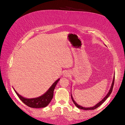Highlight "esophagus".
Here are the masks:
<instances>
[{
  "label": "esophagus",
  "instance_id": "34e87169",
  "mask_svg": "<svg viewBox=\"0 0 125 125\" xmlns=\"http://www.w3.org/2000/svg\"><path fill=\"white\" fill-rule=\"evenodd\" d=\"M70 73L69 71H65L63 74V76L64 77H69V76H70Z\"/></svg>",
  "mask_w": 125,
  "mask_h": 125
}]
</instances>
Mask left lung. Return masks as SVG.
<instances>
[{
  "label": "left lung",
  "mask_w": 125,
  "mask_h": 125,
  "mask_svg": "<svg viewBox=\"0 0 125 125\" xmlns=\"http://www.w3.org/2000/svg\"><path fill=\"white\" fill-rule=\"evenodd\" d=\"M115 78V75H114V78H113V83H112V84H111V87H110V90H109V92H108V93L106 95V96L101 101H100L99 103H98L97 104H96V105H95V106H93V107H83V106H81V105H79L77 104L75 102V101L73 100V96H72V95L71 94V97L72 100H73V102L74 104H75V105L77 108H80V109H83V110H94V109H96L97 108H98L99 106H100L105 101V100H106L107 98L110 96V94L111 93V92H112L113 87H114V84Z\"/></svg>",
  "instance_id": "8db88e82"
}]
</instances>
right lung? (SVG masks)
Segmentation results:
<instances>
[{
    "instance_id": "1",
    "label": "right lung",
    "mask_w": 125,
    "mask_h": 125,
    "mask_svg": "<svg viewBox=\"0 0 125 125\" xmlns=\"http://www.w3.org/2000/svg\"><path fill=\"white\" fill-rule=\"evenodd\" d=\"M59 80H60V78L55 81L43 95L37 98H30V99L24 98L19 94L14 89V90L20 99L26 105L31 108H43L47 106L52 100V97H53L54 89Z\"/></svg>"
}]
</instances>
